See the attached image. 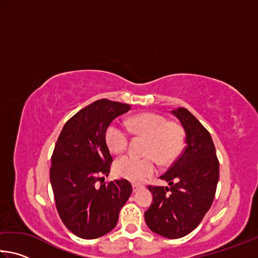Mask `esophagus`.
Listing matches in <instances>:
<instances>
[{
	"label": "esophagus",
	"mask_w": 258,
	"mask_h": 258,
	"mask_svg": "<svg viewBox=\"0 0 258 258\" xmlns=\"http://www.w3.org/2000/svg\"><path fill=\"white\" fill-rule=\"evenodd\" d=\"M132 186H133V191H134V192H137V191H139L140 189H143V187H145L142 184H137V183H133Z\"/></svg>",
	"instance_id": "obj_1"
}]
</instances>
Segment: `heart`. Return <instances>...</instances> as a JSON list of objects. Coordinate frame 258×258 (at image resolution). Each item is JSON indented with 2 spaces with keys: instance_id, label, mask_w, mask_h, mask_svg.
<instances>
[{
  "instance_id": "b5f03b06",
  "label": "heart",
  "mask_w": 258,
  "mask_h": 258,
  "mask_svg": "<svg viewBox=\"0 0 258 258\" xmlns=\"http://www.w3.org/2000/svg\"><path fill=\"white\" fill-rule=\"evenodd\" d=\"M131 132L148 138L143 149V158L126 155L115 163L117 175L140 183L156 172V159L160 164H169L177 158L184 147L185 132L181 123L168 120L156 112L138 113L128 119ZM106 142L113 154H121L128 147V132L119 124L111 123L106 130Z\"/></svg>"
}]
</instances>
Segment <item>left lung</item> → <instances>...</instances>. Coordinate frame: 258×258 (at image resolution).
<instances>
[{"mask_svg":"<svg viewBox=\"0 0 258 258\" xmlns=\"http://www.w3.org/2000/svg\"><path fill=\"white\" fill-rule=\"evenodd\" d=\"M185 131L186 146L160 178L169 186L149 185L152 204L145 213L149 229L178 239L192 232L211 208L220 177L211 134L185 108L172 110Z\"/></svg>","mask_w":258,"mask_h":258,"instance_id":"8db88e82","label":"left lung"}]
</instances>
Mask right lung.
Wrapping results in <instances>:
<instances>
[{"instance_id":"right-lung-1","label":"right lung","mask_w":258,"mask_h":258,"mask_svg":"<svg viewBox=\"0 0 258 258\" xmlns=\"http://www.w3.org/2000/svg\"><path fill=\"white\" fill-rule=\"evenodd\" d=\"M130 109L126 103L98 100L68 119L56 140L50 168L55 207L67 229L80 238L110 232L132 194L124 178L103 182L112 163L106 130Z\"/></svg>"}]
</instances>
